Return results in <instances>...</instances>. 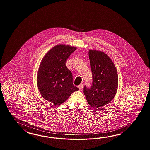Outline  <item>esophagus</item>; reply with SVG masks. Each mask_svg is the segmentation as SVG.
I'll list each match as a JSON object with an SVG mask.
<instances>
[{
  "label": "esophagus",
  "mask_w": 150,
  "mask_h": 150,
  "mask_svg": "<svg viewBox=\"0 0 150 150\" xmlns=\"http://www.w3.org/2000/svg\"><path fill=\"white\" fill-rule=\"evenodd\" d=\"M79 89L80 90V91H82L83 90V84H80L79 86Z\"/></svg>",
  "instance_id": "esophagus-1"
}]
</instances>
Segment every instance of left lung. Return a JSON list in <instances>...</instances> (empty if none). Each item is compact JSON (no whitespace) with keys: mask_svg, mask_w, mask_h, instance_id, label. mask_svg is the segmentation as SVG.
<instances>
[{"mask_svg":"<svg viewBox=\"0 0 150 150\" xmlns=\"http://www.w3.org/2000/svg\"><path fill=\"white\" fill-rule=\"evenodd\" d=\"M93 83L90 88L84 87L88 103L98 108L106 106L113 99L118 87V75L113 62L105 52L89 50Z\"/></svg>","mask_w":150,"mask_h":150,"instance_id":"8db88e82","label":"left lung"}]
</instances>
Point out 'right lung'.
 Listing matches in <instances>:
<instances>
[{
    "label": "right lung",
    "instance_id": "right-lung-1",
    "mask_svg": "<svg viewBox=\"0 0 150 150\" xmlns=\"http://www.w3.org/2000/svg\"><path fill=\"white\" fill-rule=\"evenodd\" d=\"M76 47L58 44L44 55L37 72V84L42 97L55 105L65 102L79 90L74 86L73 75L66 62Z\"/></svg>",
    "mask_w": 150,
    "mask_h": 150
}]
</instances>
